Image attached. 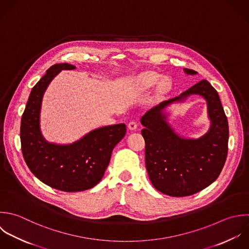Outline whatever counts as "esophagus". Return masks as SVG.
<instances>
[{"mask_svg":"<svg viewBox=\"0 0 249 249\" xmlns=\"http://www.w3.org/2000/svg\"><path fill=\"white\" fill-rule=\"evenodd\" d=\"M128 128H129L131 131L136 130V129H137V122H136V121H131V122H129Z\"/></svg>","mask_w":249,"mask_h":249,"instance_id":"34e87169","label":"esophagus"}]
</instances>
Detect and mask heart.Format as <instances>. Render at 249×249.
<instances>
[{"label":"heart","mask_w":249,"mask_h":249,"mask_svg":"<svg viewBox=\"0 0 249 249\" xmlns=\"http://www.w3.org/2000/svg\"><path fill=\"white\" fill-rule=\"evenodd\" d=\"M137 82L139 87L142 90H147L152 88L157 84L156 87V96L162 97L171 87V83L168 78H162V75L155 71H144L141 73Z\"/></svg>","instance_id":"b5f03b06"}]
</instances>
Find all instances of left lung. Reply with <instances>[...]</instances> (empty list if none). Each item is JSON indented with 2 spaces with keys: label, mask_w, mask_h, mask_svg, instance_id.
Masks as SVG:
<instances>
[{
  "label": "left lung",
  "mask_w": 249,
  "mask_h": 249,
  "mask_svg": "<svg viewBox=\"0 0 249 249\" xmlns=\"http://www.w3.org/2000/svg\"><path fill=\"white\" fill-rule=\"evenodd\" d=\"M187 74L198 72L183 69ZM191 94L207 102L211 121L209 131L198 139L177 134L167 122L164 109L183 102ZM145 141V166L149 179L158 191L172 197L193 195L211 185L220 175L228 153L229 126L217 91L203 79L178 97L160 103L141 119Z\"/></svg>",
  "instance_id": "obj_1"
}]
</instances>
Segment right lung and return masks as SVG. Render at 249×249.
I'll return each instance as SVG.
<instances>
[{"instance_id":"obj_1","label":"right lung","mask_w":249,"mask_h":249,"mask_svg":"<svg viewBox=\"0 0 249 249\" xmlns=\"http://www.w3.org/2000/svg\"><path fill=\"white\" fill-rule=\"evenodd\" d=\"M68 63L51 66L33 87L21 118L20 140L24 160L44 184L64 192H78L100 182L114 146L124 138L123 123L92 130L70 144L48 142L41 135L39 115L43 94L62 70H73Z\"/></svg>"}]
</instances>
